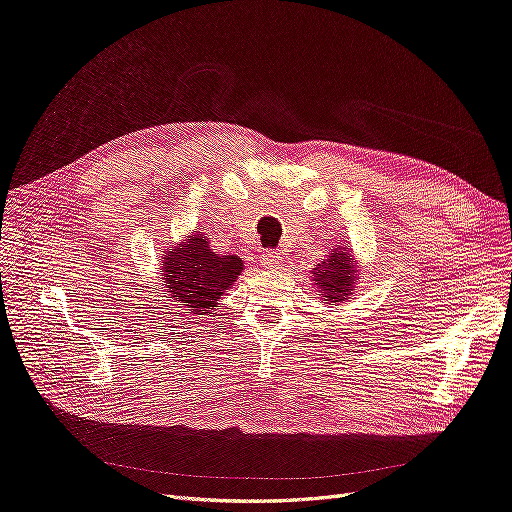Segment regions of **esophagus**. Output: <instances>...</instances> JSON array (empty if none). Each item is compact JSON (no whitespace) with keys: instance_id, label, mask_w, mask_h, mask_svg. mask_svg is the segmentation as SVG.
Masks as SVG:
<instances>
[{"instance_id":"34e87169","label":"esophagus","mask_w":512,"mask_h":512,"mask_svg":"<svg viewBox=\"0 0 512 512\" xmlns=\"http://www.w3.org/2000/svg\"><path fill=\"white\" fill-rule=\"evenodd\" d=\"M259 263H261V268L274 270V268H278L280 263H282V255L276 253V251H263V253L259 255Z\"/></svg>"}]
</instances>
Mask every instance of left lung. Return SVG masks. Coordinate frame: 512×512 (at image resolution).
I'll return each instance as SVG.
<instances>
[{"label": "left lung", "mask_w": 512, "mask_h": 512, "mask_svg": "<svg viewBox=\"0 0 512 512\" xmlns=\"http://www.w3.org/2000/svg\"><path fill=\"white\" fill-rule=\"evenodd\" d=\"M352 253L346 249V246H339L337 249H331L325 261H320L314 268V282L320 289L318 293L323 295V304L335 306V304H344L346 299H350L354 285L358 282V270L352 261Z\"/></svg>", "instance_id": "8db88e82"}]
</instances>
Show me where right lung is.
<instances>
[{"label":"right lung","mask_w":512,"mask_h":512,"mask_svg":"<svg viewBox=\"0 0 512 512\" xmlns=\"http://www.w3.org/2000/svg\"><path fill=\"white\" fill-rule=\"evenodd\" d=\"M160 266L166 291L189 314H211L219 308L221 295L232 289L244 270L238 255L215 253L202 232L192 234L179 246H170Z\"/></svg>","instance_id":"1"}]
</instances>
